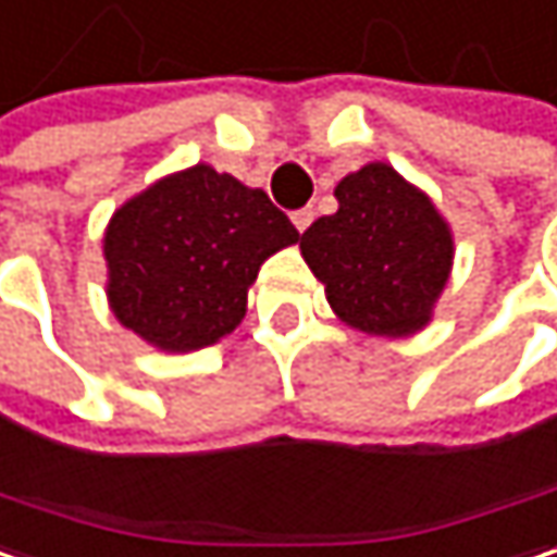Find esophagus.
<instances>
[{
    "mask_svg": "<svg viewBox=\"0 0 557 557\" xmlns=\"http://www.w3.org/2000/svg\"><path fill=\"white\" fill-rule=\"evenodd\" d=\"M311 221H313V208H298L295 214H292V224L305 234L308 227H311Z\"/></svg>",
    "mask_w": 557,
    "mask_h": 557,
    "instance_id": "obj_1",
    "label": "esophagus"
}]
</instances>
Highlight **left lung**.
Returning <instances> with one entry per match:
<instances>
[{
	"label": "left lung",
	"mask_w": 557,
	"mask_h": 557,
	"mask_svg": "<svg viewBox=\"0 0 557 557\" xmlns=\"http://www.w3.org/2000/svg\"><path fill=\"white\" fill-rule=\"evenodd\" d=\"M336 214L301 234V256L333 313L369 336H410L433 320L453 272V231L426 191L387 163L336 185Z\"/></svg>",
	"instance_id": "8db88e82"
}]
</instances>
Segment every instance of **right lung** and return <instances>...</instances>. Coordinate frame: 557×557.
I'll return each instance as SVG.
<instances>
[{
	"mask_svg": "<svg viewBox=\"0 0 557 557\" xmlns=\"http://www.w3.org/2000/svg\"><path fill=\"white\" fill-rule=\"evenodd\" d=\"M292 244L295 224L262 188L198 163L111 214L108 305L163 352L205 349L237 330L259 265Z\"/></svg>",
	"mask_w": 557,
	"mask_h": 557,
	"instance_id": "add662e5",
	"label": "right lung"
}]
</instances>
